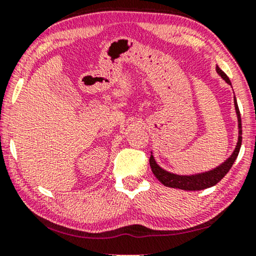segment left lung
<instances>
[{"label":"left lung","mask_w":256,"mask_h":256,"mask_svg":"<svg viewBox=\"0 0 256 256\" xmlns=\"http://www.w3.org/2000/svg\"><path fill=\"white\" fill-rule=\"evenodd\" d=\"M216 72L218 74L222 76V78L225 80L227 84L230 82L225 73H224L222 70H220L218 66H216ZM234 106H236V116H238V127H239V138H238V143L236 149L232 152L228 158H227L225 162L220 164L219 166L214 168V169L206 171V172L202 174H190V176H182V174H176L172 172H169V171L164 170L160 168L158 164L156 163L154 156H150L149 163L150 166H152V174H155V177L158 180L160 183H162L164 186L168 188H180V190H186V191H199L204 190V188L214 186L216 184H218L220 180L225 177V174L228 172L230 168H232L233 163L236 162L238 155H239L241 142H242V127H241V116H240V110L239 107H238L236 96H234Z\"/></svg>","instance_id":"obj_1"}]
</instances>
